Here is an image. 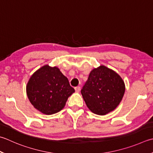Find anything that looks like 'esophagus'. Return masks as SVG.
Wrapping results in <instances>:
<instances>
[{
	"mask_svg": "<svg viewBox=\"0 0 153 153\" xmlns=\"http://www.w3.org/2000/svg\"><path fill=\"white\" fill-rule=\"evenodd\" d=\"M75 90H76V92H79L80 91V87L77 86L75 88Z\"/></svg>",
	"mask_w": 153,
	"mask_h": 153,
	"instance_id": "obj_1",
	"label": "esophagus"
}]
</instances>
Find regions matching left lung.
I'll return each instance as SVG.
<instances>
[{"instance_id": "1", "label": "left lung", "mask_w": 153, "mask_h": 153, "mask_svg": "<svg viewBox=\"0 0 153 153\" xmlns=\"http://www.w3.org/2000/svg\"><path fill=\"white\" fill-rule=\"evenodd\" d=\"M125 90L121 77L113 70L100 65L91 71L81 93L91 111L104 115L119 105Z\"/></svg>"}]
</instances>
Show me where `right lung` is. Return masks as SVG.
<instances>
[{"mask_svg": "<svg viewBox=\"0 0 153 153\" xmlns=\"http://www.w3.org/2000/svg\"><path fill=\"white\" fill-rule=\"evenodd\" d=\"M74 91L59 69L48 65L36 71L26 86L27 95L32 105L46 115L61 111Z\"/></svg>", "mask_w": 153, "mask_h": 153, "instance_id": "obj_1", "label": "right lung"}]
</instances>
